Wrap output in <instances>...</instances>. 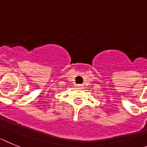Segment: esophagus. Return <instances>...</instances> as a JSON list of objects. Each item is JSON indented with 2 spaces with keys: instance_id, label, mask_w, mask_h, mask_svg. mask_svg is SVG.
<instances>
[{
  "instance_id": "1",
  "label": "esophagus",
  "mask_w": 147,
  "mask_h": 147,
  "mask_svg": "<svg viewBox=\"0 0 147 147\" xmlns=\"http://www.w3.org/2000/svg\"><path fill=\"white\" fill-rule=\"evenodd\" d=\"M81 86V85H79V86Z\"/></svg>"
}]
</instances>
